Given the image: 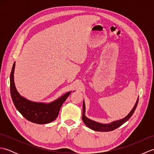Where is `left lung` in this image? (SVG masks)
I'll return each instance as SVG.
<instances>
[{"mask_svg":"<svg viewBox=\"0 0 154 154\" xmlns=\"http://www.w3.org/2000/svg\"><path fill=\"white\" fill-rule=\"evenodd\" d=\"M138 99H137L136 103L135 104L134 106L133 107L132 110L130 111V113L128 114L125 118H124V119L114 121V122H111L110 124H102V123L97 122H95V121L88 119V118L85 116V102L83 100L82 119H83V122L87 127H89V128L94 130V131H98V132L112 131V130H115L117 128L122 126L124 123H125L126 121H128L130 119V118L132 116V114H134V111L136 109V106L138 105Z\"/></svg>","mask_w":154,"mask_h":154,"instance_id":"obj_1","label":"left lung"}]
</instances>
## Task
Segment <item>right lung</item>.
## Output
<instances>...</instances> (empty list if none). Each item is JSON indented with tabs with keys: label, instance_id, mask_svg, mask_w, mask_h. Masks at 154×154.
I'll return each mask as SVG.
<instances>
[{
	"label": "right lung",
	"instance_id": "obj_1",
	"mask_svg": "<svg viewBox=\"0 0 154 154\" xmlns=\"http://www.w3.org/2000/svg\"><path fill=\"white\" fill-rule=\"evenodd\" d=\"M14 68L15 63L12 66L10 82L11 97L16 109L26 119L35 124H48L56 119L62 104L71 91L64 94L63 96L50 103L32 102L22 97L16 90L14 81Z\"/></svg>",
	"mask_w": 154,
	"mask_h": 154
}]
</instances>
